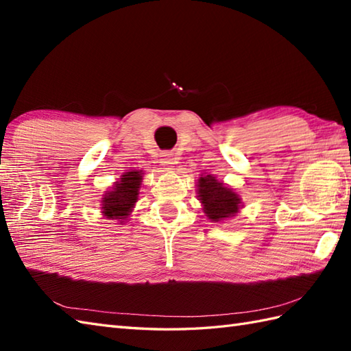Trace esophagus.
<instances>
[{"mask_svg": "<svg viewBox=\"0 0 351 351\" xmlns=\"http://www.w3.org/2000/svg\"><path fill=\"white\" fill-rule=\"evenodd\" d=\"M160 162L162 166H165L166 169H170V167H173L172 165H175V158H173V156L172 154H169V152H165L161 156V160H160Z\"/></svg>", "mask_w": 351, "mask_h": 351, "instance_id": "1", "label": "esophagus"}]
</instances>
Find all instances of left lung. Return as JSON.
Here are the masks:
<instances>
[{
    "label": "left lung",
    "instance_id": "left-lung-1",
    "mask_svg": "<svg viewBox=\"0 0 351 351\" xmlns=\"http://www.w3.org/2000/svg\"><path fill=\"white\" fill-rule=\"evenodd\" d=\"M197 186V197L203 205V213L210 221H223L239 213L242 206L241 197L229 186L217 181L215 176H200Z\"/></svg>",
    "mask_w": 351,
    "mask_h": 351
}]
</instances>
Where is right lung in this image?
<instances>
[{
    "instance_id": "add662e5",
    "label": "right lung",
    "mask_w": 351,
    "mask_h": 351,
    "mask_svg": "<svg viewBox=\"0 0 351 351\" xmlns=\"http://www.w3.org/2000/svg\"><path fill=\"white\" fill-rule=\"evenodd\" d=\"M142 170L125 172L115 182L110 191H106L101 200L103 215L108 219H118L124 223L138 197V189L142 185Z\"/></svg>"
}]
</instances>
